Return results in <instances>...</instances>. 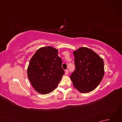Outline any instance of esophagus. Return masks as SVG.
Here are the masks:
<instances>
[{
	"instance_id": "obj_1",
	"label": "esophagus",
	"mask_w": 122,
	"mask_h": 122,
	"mask_svg": "<svg viewBox=\"0 0 122 122\" xmlns=\"http://www.w3.org/2000/svg\"><path fill=\"white\" fill-rule=\"evenodd\" d=\"M68 72H69V71L68 70H66L65 71V74L66 75H68Z\"/></svg>"
}]
</instances>
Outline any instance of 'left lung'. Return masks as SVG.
<instances>
[{
  "mask_svg": "<svg viewBox=\"0 0 122 122\" xmlns=\"http://www.w3.org/2000/svg\"><path fill=\"white\" fill-rule=\"evenodd\" d=\"M76 70L70 79L79 92L89 93L97 87L104 74V61L91 49L81 47L73 51Z\"/></svg>",
  "mask_w": 122,
  "mask_h": 122,
  "instance_id": "1",
  "label": "left lung"
}]
</instances>
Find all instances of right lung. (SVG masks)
<instances>
[{"label": "right lung", "mask_w": 122, "mask_h": 122, "mask_svg": "<svg viewBox=\"0 0 122 122\" xmlns=\"http://www.w3.org/2000/svg\"><path fill=\"white\" fill-rule=\"evenodd\" d=\"M58 49L51 46L41 47L36 52L27 69L28 77L35 90L46 94L52 92L64 74Z\"/></svg>", "instance_id": "obj_1"}]
</instances>
